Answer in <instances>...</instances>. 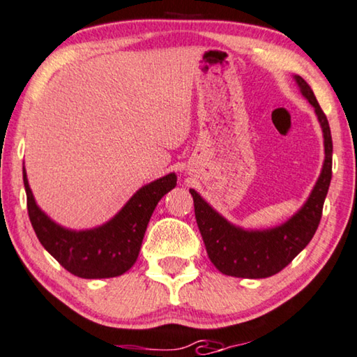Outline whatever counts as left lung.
<instances>
[{
  "label": "left lung",
  "instance_id": "1",
  "mask_svg": "<svg viewBox=\"0 0 357 357\" xmlns=\"http://www.w3.org/2000/svg\"><path fill=\"white\" fill-rule=\"evenodd\" d=\"M301 94L314 107L324 132L326 160L312 192L306 204L289 221L273 229L245 231L231 225L220 213L215 211L202 197L190 189L194 199L195 220L206 253L220 273L232 278L264 279L278 274L291 263L298 253L311 242L322 216V206L332 179V135L327 116L312 89L300 75H295Z\"/></svg>",
  "mask_w": 357,
  "mask_h": 357
}]
</instances>
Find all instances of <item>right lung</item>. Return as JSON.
Segmentation results:
<instances>
[{
  "label": "right lung",
  "instance_id": "1",
  "mask_svg": "<svg viewBox=\"0 0 357 357\" xmlns=\"http://www.w3.org/2000/svg\"><path fill=\"white\" fill-rule=\"evenodd\" d=\"M26 210L41 245L68 273L82 279H107L125 274L136 263L142 238L162 197L176 185V174L141 188L105 225L89 231H70L50 220L36 205L24 168Z\"/></svg>",
  "mask_w": 357,
  "mask_h": 357
}]
</instances>
